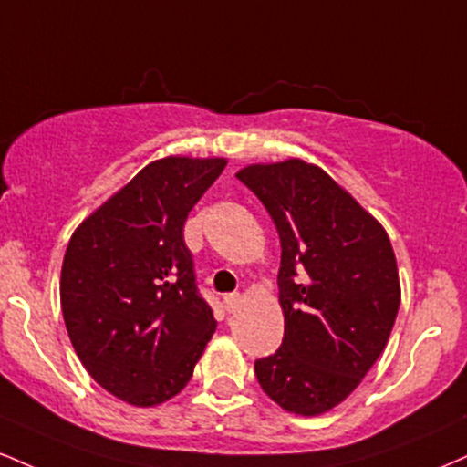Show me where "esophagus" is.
<instances>
[{
	"instance_id": "esophagus-1",
	"label": "esophagus",
	"mask_w": 467,
	"mask_h": 467,
	"mask_svg": "<svg viewBox=\"0 0 467 467\" xmlns=\"http://www.w3.org/2000/svg\"><path fill=\"white\" fill-rule=\"evenodd\" d=\"M223 305H226L228 311H237L239 305H241V296L239 294H228L223 297Z\"/></svg>"
}]
</instances>
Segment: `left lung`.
Wrapping results in <instances>:
<instances>
[{
  "label": "left lung",
  "mask_w": 467,
  "mask_h": 467,
  "mask_svg": "<svg viewBox=\"0 0 467 467\" xmlns=\"http://www.w3.org/2000/svg\"><path fill=\"white\" fill-rule=\"evenodd\" d=\"M237 178L263 202L280 237L283 346L258 358V385L296 415L346 400L385 350L400 306L385 228L322 167L254 162Z\"/></svg>",
  "instance_id": "8db88e82"
}]
</instances>
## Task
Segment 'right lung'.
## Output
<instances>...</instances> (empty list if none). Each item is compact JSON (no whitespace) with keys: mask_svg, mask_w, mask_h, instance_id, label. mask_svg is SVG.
<instances>
[{"mask_svg":"<svg viewBox=\"0 0 467 467\" xmlns=\"http://www.w3.org/2000/svg\"><path fill=\"white\" fill-rule=\"evenodd\" d=\"M226 162L151 161L67 245L60 306L73 350L95 383L132 407L180 394L215 333L182 228Z\"/></svg>","mask_w":467,"mask_h":467,"instance_id":"add662e5","label":"right lung"}]
</instances>
